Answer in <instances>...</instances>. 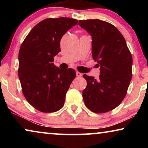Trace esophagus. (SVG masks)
<instances>
[{
	"label": "esophagus",
	"mask_w": 148,
	"mask_h": 148,
	"mask_svg": "<svg viewBox=\"0 0 148 148\" xmlns=\"http://www.w3.org/2000/svg\"><path fill=\"white\" fill-rule=\"evenodd\" d=\"M76 75L78 77H81L82 76V73H81L80 72H79V71H77L76 72Z\"/></svg>",
	"instance_id": "obj_1"
}]
</instances>
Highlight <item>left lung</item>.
Listing matches in <instances>:
<instances>
[{
  "mask_svg": "<svg viewBox=\"0 0 148 148\" xmlns=\"http://www.w3.org/2000/svg\"><path fill=\"white\" fill-rule=\"evenodd\" d=\"M79 25L92 38V56L100 66L98 79L84 74L82 92L87 108L104 113L116 108L126 96L132 78L133 58L119 29L100 19L79 20Z\"/></svg>",
  "mask_w": 148,
  "mask_h": 148,
  "instance_id": "left-lung-1",
  "label": "left lung"
}]
</instances>
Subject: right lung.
Listing matches in <instances>:
<instances>
[{"instance_id": "1", "label": "right lung", "mask_w": 148, "mask_h": 148, "mask_svg": "<svg viewBox=\"0 0 148 148\" xmlns=\"http://www.w3.org/2000/svg\"><path fill=\"white\" fill-rule=\"evenodd\" d=\"M78 21L69 17L48 18L34 26L19 52L18 75L28 102L42 112H56L63 106L66 92L76 76L72 69L54 65L60 41Z\"/></svg>"}]
</instances>
